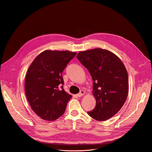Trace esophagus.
Returning a JSON list of instances; mask_svg holds the SVG:
<instances>
[{
    "instance_id": "obj_1",
    "label": "esophagus",
    "mask_w": 152,
    "mask_h": 152,
    "mask_svg": "<svg viewBox=\"0 0 152 152\" xmlns=\"http://www.w3.org/2000/svg\"><path fill=\"white\" fill-rule=\"evenodd\" d=\"M85 94V91L84 90H81L80 91V92L77 94V97H81L82 96H83Z\"/></svg>"
}]
</instances>
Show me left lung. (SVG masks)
I'll return each instance as SVG.
<instances>
[{
    "label": "left lung",
    "instance_id": "left-lung-1",
    "mask_svg": "<svg viewBox=\"0 0 152 152\" xmlns=\"http://www.w3.org/2000/svg\"><path fill=\"white\" fill-rule=\"evenodd\" d=\"M76 57L88 69L93 80L96 104L88 115L99 121L113 117L128 96L129 77L125 66L114 53L101 48L80 51Z\"/></svg>",
    "mask_w": 152,
    "mask_h": 152
}]
</instances>
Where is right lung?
Returning a JSON list of instances; mask_svg holds the SVG:
<instances>
[{"label":"right lung","mask_w":152,"mask_h":152,"mask_svg":"<svg viewBox=\"0 0 152 152\" xmlns=\"http://www.w3.org/2000/svg\"><path fill=\"white\" fill-rule=\"evenodd\" d=\"M76 54L69 51L45 50L29 66L25 94L32 110L42 119L52 121L64 113L72 96L64 89L62 74Z\"/></svg>","instance_id":"1"}]
</instances>
